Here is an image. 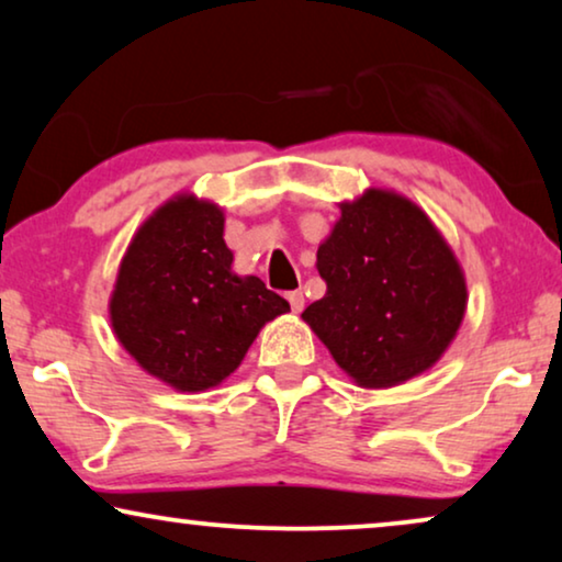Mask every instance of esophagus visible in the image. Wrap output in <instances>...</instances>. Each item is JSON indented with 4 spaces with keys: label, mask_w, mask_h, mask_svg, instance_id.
<instances>
[{
    "label": "esophagus",
    "mask_w": 562,
    "mask_h": 562,
    "mask_svg": "<svg viewBox=\"0 0 562 562\" xmlns=\"http://www.w3.org/2000/svg\"><path fill=\"white\" fill-rule=\"evenodd\" d=\"M286 299H289L291 312H294V314H299V312L304 310V294H302V291H289Z\"/></svg>",
    "instance_id": "esophagus-1"
}]
</instances>
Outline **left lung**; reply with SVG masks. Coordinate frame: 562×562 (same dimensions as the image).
<instances>
[{
  "mask_svg": "<svg viewBox=\"0 0 562 562\" xmlns=\"http://www.w3.org/2000/svg\"><path fill=\"white\" fill-rule=\"evenodd\" d=\"M327 294L302 319L363 389H389L432 368L456 340L468 289L432 220L386 189L340 204L317 250Z\"/></svg>",
  "mask_w": 562,
  "mask_h": 562,
  "instance_id": "obj_1",
  "label": "left lung"
}]
</instances>
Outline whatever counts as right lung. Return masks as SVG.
<instances>
[{
	"mask_svg": "<svg viewBox=\"0 0 562 562\" xmlns=\"http://www.w3.org/2000/svg\"><path fill=\"white\" fill-rule=\"evenodd\" d=\"M225 212L179 194L137 229L110 296V322L137 366L176 391L220 386L289 302L233 271Z\"/></svg>",
	"mask_w": 562,
	"mask_h": 562,
	"instance_id": "1",
	"label": "right lung"
}]
</instances>
